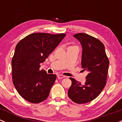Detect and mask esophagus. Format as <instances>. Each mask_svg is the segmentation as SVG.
<instances>
[{"label": "esophagus", "instance_id": "obj_1", "mask_svg": "<svg viewBox=\"0 0 122 122\" xmlns=\"http://www.w3.org/2000/svg\"><path fill=\"white\" fill-rule=\"evenodd\" d=\"M57 77L59 78V79H62V78H64L66 77V76H63V75H58Z\"/></svg>", "mask_w": 122, "mask_h": 122}]
</instances>
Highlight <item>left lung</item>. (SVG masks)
I'll return each mask as SVG.
<instances>
[{"instance_id": "1", "label": "left lung", "mask_w": 122, "mask_h": 122, "mask_svg": "<svg viewBox=\"0 0 122 122\" xmlns=\"http://www.w3.org/2000/svg\"><path fill=\"white\" fill-rule=\"evenodd\" d=\"M73 36L81 44V67L88 74L84 84L70 77L72 84L68 90V96L75 103L83 104L95 99L104 88L109 61L104 45L99 39L84 33Z\"/></svg>"}]
</instances>
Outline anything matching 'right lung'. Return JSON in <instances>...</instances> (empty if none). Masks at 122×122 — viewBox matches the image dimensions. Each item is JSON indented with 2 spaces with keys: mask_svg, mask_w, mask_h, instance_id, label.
<instances>
[{
  "mask_svg": "<svg viewBox=\"0 0 122 122\" xmlns=\"http://www.w3.org/2000/svg\"><path fill=\"white\" fill-rule=\"evenodd\" d=\"M65 34L34 33L16 45L12 60L13 83L19 94L32 103L47 99L56 80L55 74L40 70V64L66 36Z\"/></svg>",
  "mask_w": 122,
  "mask_h": 122,
  "instance_id": "add662e5",
  "label": "right lung"
}]
</instances>
